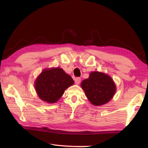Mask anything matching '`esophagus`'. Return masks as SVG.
I'll return each instance as SVG.
<instances>
[{"label": "esophagus", "mask_w": 148, "mask_h": 148, "mask_svg": "<svg viewBox=\"0 0 148 148\" xmlns=\"http://www.w3.org/2000/svg\"><path fill=\"white\" fill-rule=\"evenodd\" d=\"M74 81H75V83L78 85L80 83V82H81V78H80V77H76V79H74Z\"/></svg>", "instance_id": "obj_1"}]
</instances>
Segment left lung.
I'll use <instances>...</instances> for the list:
<instances>
[{"label":"left lung","mask_w":148,"mask_h":148,"mask_svg":"<svg viewBox=\"0 0 148 148\" xmlns=\"http://www.w3.org/2000/svg\"><path fill=\"white\" fill-rule=\"evenodd\" d=\"M89 101L95 106L107 103L116 92V85L109 76L99 72H92L88 79L82 82Z\"/></svg>","instance_id":"obj_1"}]
</instances>
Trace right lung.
<instances>
[{
	"instance_id": "1",
	"label": "right lung",
	"mask_w": 148,
	"mask_h": 148,
	"mask_svg": "<svg viewBox=\"0 0 148 148\" xmlns=\"http://www.w3.org/2000/svg\"><path fill=\"white\" fill-rule=\"evenodd\" d=\"M73 84L74 80L62 69H45L35 82V89L40 99L54 103L62 97L65 89Z\"/></svg>"
}]
</instances>
